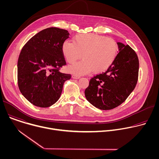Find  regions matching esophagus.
I'll list each match as a JSON object with an SVG mask.
<instances>
[{"label":"esophagus","instance_id":"obj_1","mask_svg":"<svg viewBox=\"0 0 159 159\" xmlns=\"http://www.w3.org/2000/svg\"><path fill=\"white\" fill-rule=\"evenodd\" d=\"M72 78L75 79H80V77L77 76V75H72Z\"/></svg>","mask_w":159,"mask_h":159}]
</instances>
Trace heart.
I'll use <instances>...</instances> for the list:
<instances>
[{
	"instance_id": "1",
	"label": "heart",
	"mask_w": 159,
	"mask_h": 159,
	"mask_svg": "<svg viewBox=\"0 0 159 159\" xmlns=\"http://www.w3.org/2000/svg\"><path fill=\"white\" fill-rule=\"evenodd\" d=\"M61 52L66 61L70 64L82 55V61L68 68L70 72L82 75L93 70L95 73L107 70L117 57L118 45L111 38L92 33L78 34L73 38V42L66 40L63 43Z\"/></svg>"
}]
</instances>
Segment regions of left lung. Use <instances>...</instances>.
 I'll return each instance as SVG.
<instances>
[{"label": "left lung", "instance_id": "8db88e82", "mask_svg": "<svg viewBox=\"0 0 159 159\" xmlns=\"http://www.w3.org/2000/svg\"><path fill=\"white\" fill-rule=\"evenodd\" d=\"M119 53L106 72L90 80L85 90L87 100L96 107L109 110L121 104L137 85L139 61L129 46L118 42Z\"/></svg>", "mask_w": 159, "mask_h": 159}]
</instances>
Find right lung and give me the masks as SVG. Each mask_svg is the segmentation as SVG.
<instances>
[{
  "label": "right lung",
  "instance_id": "obj_1",
  "mask_svg": "<svg viewBox=\"0 0 159 159\" xmlns=\"http://www.w3.org/2000/svg\"><path fill=\"white\" fill-rule=\"evenodd\" d=\"M69 38L66 30L49 28L33 36L22 48L17 61L18 86L33 105L48 107L54 104L64 82L70 79V74L59 71L66 65L61 46Z\"/></svg>",
  "mask_w": 159,
  "mask_h": 159
}]
</instances>
